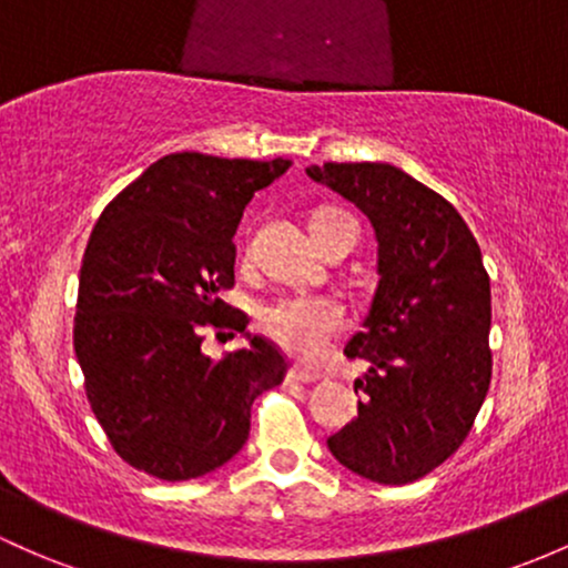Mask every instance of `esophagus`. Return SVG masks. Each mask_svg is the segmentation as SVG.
<instances>
[{"label": "esophagus", "instance_id": "1", "mask_svg": "<svg viewBox=\"0 0 568 568\" xmlns=\"http://www.w3.org/2000/svg\"><path fill=\"white\" fill-rule=\"evenodd\" d=\"M288 377L296 379V383H307V385H310V383H317V379H321V375H317V372L304 369V366H291Z\"/></svg>", "mask_w": 568, "mask_h": 568}]
</instances>
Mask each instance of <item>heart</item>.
I'll return each mask as SVG.
<instances>
[{
	"label": "heart",
	"instance_id": "heart-1",
	"mask_svg": "<svg viewBox=\"0 0 568 568\" xmlns=\"http://www.w3.org/2000/svg\"><path fill=\"white\" fill-rule=\"evenodd\" d=\"M336 217H351L342 210L317 207L310 215V232L317 236ZM258 326L285 351L315 358L328 347V342L345 326V313L328 296H280L264 304L258 313Z\"/></svg>",
	"mask_w": 568,
	"mask_h": 568
}]
</instances>
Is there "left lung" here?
<instances>
[{
	"label": "left lung",
	"instance_id": "1",
	"mask_svg": "<svg viewBox=\"0 0 568 568\" xmlns=\"http://www.w3.org/2000/svg\"><path fill=\"white\" fill-rule=\"evenodd\" d=\"M353 202L377 236L379 283L347 358L358 417L328 436L355 475L407 485L445 464L469 436L490 385V277L475 234L445 196L379 161L310 166Z\"/></svg>",
	"mask_w": 568,
	"mask_h": 568
}]
</instances>
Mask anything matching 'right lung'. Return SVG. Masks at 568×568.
Listing matches in <instances>:
<instances>
[{"label": "right lung", "mask_w": 568, "mask_h": 568, "mask_svg": "<svg viewBox=\"0 0 568 568\" xmlns=\"http://www.w3.org/2000/svg\"><path fill=\"white\" fill-rule=\"evenodd\" d=\"M291 166L172 153L99 215L78 283L74 355L112 450L164 483L202 477L251 434L255 396L288 361L264 336L213 361L204 328L245 334L234 288V232L255 191ZM251 336V334H247Z\"/></svg>", "instance_id": "add662e5"}]
</instances>
